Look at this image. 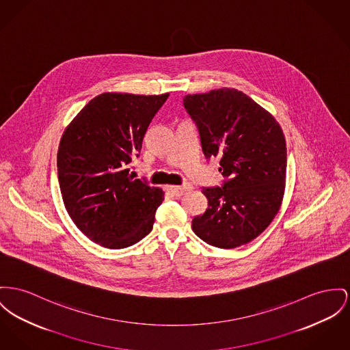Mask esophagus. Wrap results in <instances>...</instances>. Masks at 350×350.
<instances>
[{
	"mask_svg": "<svg viewBox=\"0 0 350 350\" xmlns=\"http://www.w3.org/2000/svg\"><path fill=\"white\" fill-rule=\"evenodd\" d=\"M191 188H192L191 185H183V186H170L168 187V191H170L172 195H175V196H182V195H185L186 192H188Z\"/></svg>",
	"mask_w": 350,
	"mask_h": 350,
	"instance_id": "obj_1",
	"label": "esophagus"
}]
</instances>
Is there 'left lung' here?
<instances>
[{"label":"left lung","mask_w":350,"mask_h":350,"mask_svg":"<svg viewBox=\"0 0 350 350\" xmlns=\"http://www.w3.org/2000/svg\"><path fill=\"white\" fill-rule=\"evenodd\" d=\"M203 152L220 158L223 187L204 188L208 208L192 230L210 245L231 250L256 239L278 215L286 178V143L279 122L247 94L223 88L188 94Z\"/></svg>","instance_id":"8db88e82"}]
</instances>
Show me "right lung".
Masks as SVG:
<instances>
[{
  "label": "right lung",
  "mask_w": 350,
  "mask_h": 350,
  "mask_svg": "<svg viewBox=\"0 0 350 350\" xmlns=\"http://www.w3.org/2000/svg\"><path fill=\"white\" fill-rule=\"evenodd\" d=\"M168 95H96L62 134L57 165L65 208L105 248L130 247L152 230L164 191L134 179L127 167Z\"/></svg>",
  "instance_id": "obj_1"
}]
</instances>
